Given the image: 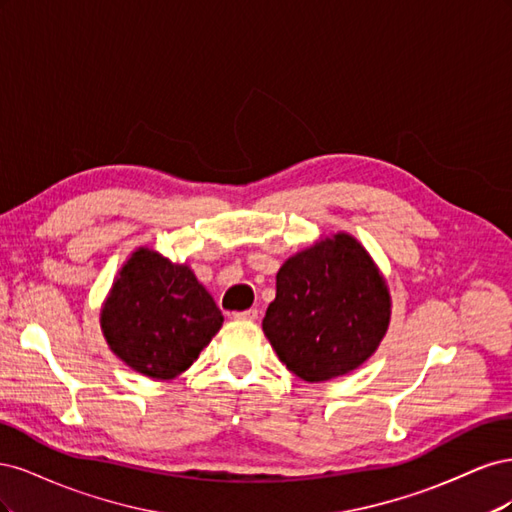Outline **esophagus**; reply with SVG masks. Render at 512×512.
<instances>
[{
  "instance_id": "34e87169",
  "label": "esophagus",
  "mask_w": 512,
  "mask_h": 512,
  "mask_svg": "<svg viewBox=\"0 0 512 512\" xmlns=\"http://www.w3.org/2000/svg\"><path fill=\"white\" fill-rule=\"evenodd\" d=\"M235 320H258V309H243V312L232 314Z\"/></svg>"
}]
</instances>
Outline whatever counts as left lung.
<instances>
[{
	"mask_svg": "<svg viewBox=\"0 0 512 512\" xmlns=\"http://www.w3.org/2000/svg\"><path fill=\"white\" fill-rule=\"evenodd\" d=\"M275 288L262 331L301 380L348 374L376 352L389 327V290L361 243L344 232L288 258Z\"/></svg>",
	"mask_w": 512,
	"mask_h": 512,
	"instance_id": "8db88e82",
	"label": "left lung"
}]
</instances>
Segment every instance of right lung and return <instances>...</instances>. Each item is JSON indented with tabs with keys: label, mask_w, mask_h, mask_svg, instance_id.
<instances>
[{
	"label": "right lung",
	"mask_w": 512,
	"mask_h": 512,
	"mask_svg": "<svg viewBox=\"0 0 512 512\" xmlns=\"http://www.w3.org/2000/svg\"><path fill=\"white\" fill-rule=\"evenodd\" d=\"M224 316L194 273L160 254L134 252L102 309L108 346L134 371L168 380L188 369Z\"/></svg>",
	"instance_id": "obj_1"
}]
</instances>
